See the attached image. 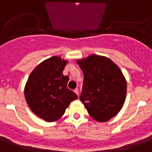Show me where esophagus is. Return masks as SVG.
Returning <instances> with one entry per match:
<instances>
[{
	"mask_svg": "<svg viewBox=\"0 0 152 152\" xmlns=\"http://www.w3.org/2000/svg\"><path fill=\"white\" fill-rule=\"evenodd\" d=\"M75 91V92L76 93V94H77V96H78V89H77V88H76V89H75V91Z\"/></svg>",
	"mask_w": 152,
	"mask_h": 152,
	"instance_id": "obj_1",
	"label": "esophagus"
}]
</instances>
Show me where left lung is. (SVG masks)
Here are the masks:
<instances>
[{
  "mask_svg": "<svg viewBox=\"0 0 152 152\" xmlns=\"http://www.w3.org/2000/svg\"><path fill=\"white\" fill-rule=\"evenodd\" d=\"M77 63L84 75L80 100L94 120L108 121L126 100L127 83L122 72L111 59L96 54Z\"/></svg>",
  "mask_w": 152,
  "mask_h": 152,
  "instance_id": "obj_1",
  "label": "left lung"
}]
</instances>
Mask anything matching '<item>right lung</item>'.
Returning <instances> with one entry per match:
<instances>
[{
  "mask_svg": "<svg viewBox=\"0 0 152 152\" xmlns=\"http://www.w3.org/2000/svg\"><path fill=\"white\" fill-rule=\"evenodd\" d=\"M67 63L57 56L42 61L32 70L24 88L31 110L48 122L59 120L70 102L77 99L67 88L69 77L63 75Z\"/></svg>",
  "mask_w": 152,
  "mask_h": 152,
  "instance_id": "add662e5",
  "label": "right lung"
}]
</instances>
